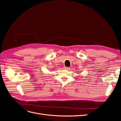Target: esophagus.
<instances>
[{
  "label": "esophagus",
  "instance_id": "1",
  "mask_svg": "<svg viewBox=\"0 0 121 121\" xmlns=\"http://www.w3.org/2000/svg\"><path fill=\"white\" fill-rule=\"evenodd\" d=\"M64 69H65V70H69V69H70V68H69V67H64Z\"/></svg>",
  "mask_w": 121,
  "mask_h": 121
}]
</instances>
